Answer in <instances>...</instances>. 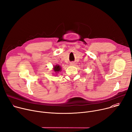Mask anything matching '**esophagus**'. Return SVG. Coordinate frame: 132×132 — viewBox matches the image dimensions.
I'll return each instance as SVG.
<instances>
[{"instance_id": "esophagus-1", "label": "esophagus", "mask_w": 132, "mask_h": 132, "mask_svg": "<svg viewBox=\"0 0 132 132\" xmlns=\"http://www.w3.org/2000/svg\"><path fill=\"white\" fill-rule=\"evenodd\" d=\"M75 63H71V64H70V65H71V66H74L75 65Z\"/></svg>"}]
</instances>
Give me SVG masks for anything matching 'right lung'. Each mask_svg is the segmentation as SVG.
<instances>
[{"mask_svg":"<svg viewBox=\"0 0 132 132\" xmlns=\"http://www.w3.org/2000/svg\"><path fill=\"white\" fill-rule=\"evenodd\" d=\"M61 67L58 65H56L55 66H54V71L56 73H58L59 72L61 71Z\"/></svg>","mask_w":132,"mask_h":132,"instance_id":"add662e5","label":"right lung"}]
</instances>
